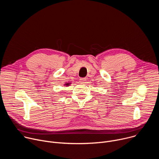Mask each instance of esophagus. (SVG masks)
Wrapping results in <instances>:
<instances>
[{
  "instance_id": "34e87169",
  "label": "esophagus",
  "mask_w": 159,
  "mask_h": 159,
  "mask_svg": "<svg viewBox=\"0 0 159 159\" xmlns=\"http://www.w3.org/2000/svg\"><path fill=\"white\" fill-rule=\"evenodd\" d=\"M80 82L81 83H85L86 79L85 78H81V79H80Z\"/></svg>"
}]
</instances>
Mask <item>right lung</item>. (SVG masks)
<instances>
[{"mask_svg": "<svg viewBox=\"0 0 159 159\" xmlns=\"http://www.w3.org/2000/svg\"><path fill=\"white\" fill-rule=\"evenodd\" d=\"M69 84H70V83H66V84H65V85H69Z\"/></svg>", "mask_w": 159, "mask_h": 159, "instance_id": "obj_1", "label": "right lung"}]
</instances>
